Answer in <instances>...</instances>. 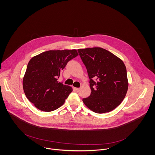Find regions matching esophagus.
I'll list each match as a JSON object with an SVG mask.
<instances>
[{"label": "esophagus", "instance_id": "esophagus-1", "mask_svg": "<svg viewBox=\"0 0 155 155\" xmlns=\"http://www.w3.org/2000/svg\"><path fill=\"white\" fill-rule=\"evenodd\" d=\"M74 89L75 90V91H76V92H79V90H80V88H74Z\"/></svg>", "mask_w": 155, "mask_h": 155}]
</instances>
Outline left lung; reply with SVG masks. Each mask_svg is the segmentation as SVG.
Wrapping results in <instances>:
<instances>
[{"mask_svg":"<svg viewBox=\"0 0 155 155\" xmlns=\"http://www.w3.org/2000/svg\"><path fill=\"white\" fill-rule=\"evenodd\" d=\"M86 67L91 92L82 101L97 113L109 112L124 100L128 88L127 68L124 62L101 48L79 49Z\"/></svg>","mask_w":155,"mask_h":155,"instance_id":"left-lung-1","label":"left lung"}]
</instances>
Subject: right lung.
<instances>
[{"label": "right lung", "instance_id": "obj_1", "mask_svg": "<svg viewBox=\"0 0 155 155\" xmlns=\"http://www.w3.org/2000/svg\"><path fill=\"white\" fill-rule=\"evenodd\" d=\"M78 55L76 49L48 51L30 60L22 86L26 97L36 108L52 111L64 103L73 89L57 80L67 63Z\"/></svg>", "mask_w": 155, "mask_h": 155}]
</instances>
